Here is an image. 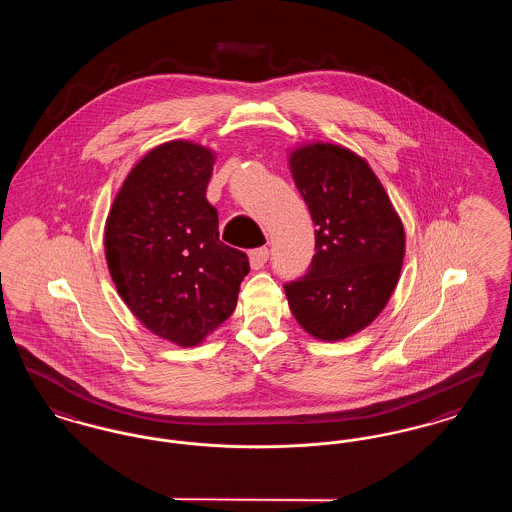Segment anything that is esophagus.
<instances>
[{"label":"esophagus","mask_w":512,"mask_h":512,"mask_svg":"<svg viewBox=\"0 0 512 512\" xmlns=\"http://www.w3.org/2000/svg\"><path fill=\"white\" fill-rule=\"evenodd\" d=\"M267 259V247H259V249H251V251H249V265H251L253 270H259V268H263V265L267 263Z\"/></svg>","instance_id":"1"}]
</instances>
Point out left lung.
Instances as JSON below:
<instances>
[{"instance_id": "8db88e82", "label": "left lung", "mask_w": 512, "mask_h": 512, "mask_svg": "<svg viewBox=\"0 0 512 512\" xmlns=\"http://www.w3.org/2000/svg\"><path fill=\"white\" fill-rule=\"evenodd\" d=\"M288 165L317 226L309 272L286 284L299 326L320 341L355 336L378 317L397 286L405 228L365 157L330 144L290 149Z\"/></svg>"}]
</instances>
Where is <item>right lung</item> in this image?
Returning <instances> with one entry per match:
<instances>
[{"label": "right lung", "instance_id": "add662e5", "mask_svg": "<svg viewBox=\"0 0 512 512\" xmlns=\"http://www.w3.org/2000/svg\"><path fill=\"white\" fill-rule=\"evenodd\" d=\"M217 153L190 140L149 149L105 220V259L117 292L147 330L194 347L230 317L249 272L244 251L219 240L205 197Z\"/></svg>", "mask_w": 512, "mask_h": 512}]
</instances>
